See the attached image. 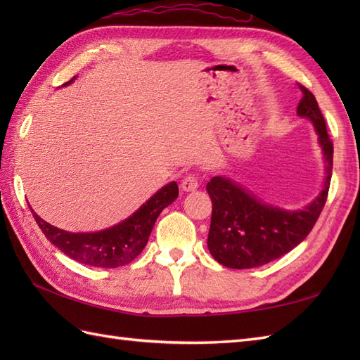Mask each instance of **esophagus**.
I'll return each mask as SVG.
<instances>
[{
	"label": "esophagus",
	"mask_w": 360,
	"mask_h": 360,
	"mask_svg": "<svg viewBox=\"0 0 360 360\" xmlns=\"http://www.w3.org/2000/svg\"><path fill=\"white\" fill-rule=\"evenodd\" d=\"M198 187H200V182H198L195 174L186 176V178L181 182V188L184 190V192H195Z\"/></svg>",
	"instance_id": "esophagus-1"
}]
</instances>
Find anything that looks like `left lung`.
Wrapping results in <instances>:
<instances>
[{
  "label": "left lung",
  "mask_w": 360,
  "mask_h": 360,
  "mask_svg": "<svg viewBox=\"0 0 360 360\" xmlns=\"http://www.w3.org/2000/svg\"><path fill=\"white\" fill-rule=\"evenodd\" d=\"M303 97L297 114L312 122L323 151L325 181L320 193L302 210L267 204L238 182L213 176L207 182L212 221L207 246L219 264L250 269L274 262L298 246L312 231L328 198L333 173V142L316 97L300 85Z\"/></svg>",
  "instance_id": "8db88e82"
}]
</instances>
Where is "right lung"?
I'll return each instance as SVG.
<instances>
[{
    "instance_id": "1",
    "label": "right lung",
    "mask_w": 360,
    "mask_h": 360,
    "mask_svg": "<svg viewBox=\"0 0 360 360\" xmlns=\"http://www.w3.org/2000/svg\"><path fill=\"white\" fill-rule=\"evenodd\" d=\"M75 80L71 79L63 86ZM179 188L174 181L159 188L148 201H145L131 217L98 232L72 233L46 223L32 210L38 227L46 238L65 255L77 263L93 267H119L131 263L147 246L148 236L158 217L167 205L178 198Z\"/></svg>"
}]
</instances>
